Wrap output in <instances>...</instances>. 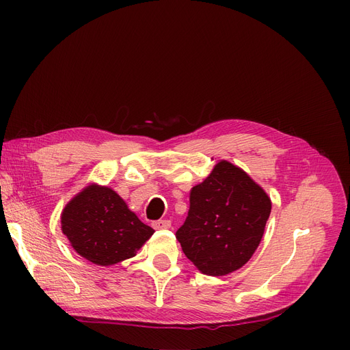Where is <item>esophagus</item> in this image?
<instances>
[{
	"label": "esophagus",
	"mask_w": 350,
	"mask_h": 350,
	"mask_svg": "<svg viewBox=\"0 0 350 350\" xmlns=\"http://www.w3.org/2000/svg\"><path fill=\"white\" fill-rule=\"evenodd\" d=\"M153 228L154 230H167L172 227L170 219H157V221H153Z\"/></svg>",
	"instance_id": "34e87169"
}]
</instances>
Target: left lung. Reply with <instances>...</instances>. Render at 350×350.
<instances>
[{"label":"left lung","mask_w":350,"mask_h":350,"mask_svg":"<svg viewBox=\"0 0 350 350\" xmlns=\"http://www.w3.org/2000/svg\"><path fill=\"white\" fill-rule=\"evenodd\" d=\"M271 206L261 186L221 160L191 189L189 215L176 238L201 272L223 277L245 265L258 248Z\"/></svg>","instance_id":"obj_1"}]
</instances>
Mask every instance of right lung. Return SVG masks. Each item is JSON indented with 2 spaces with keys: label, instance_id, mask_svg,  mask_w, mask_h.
Here are the masks:
<instances>
[{
  "label": "right lung",
  "instance_id": "obj_1",
  "mask_svg": "<svg viewBox=\"0 0 350 350\" xmlns=\"http://www.w3.org/2000/svg\"><path fill=\"white\" fill-rule=\"evenodd\" d=\"M61 224L72 248L102 267L132 258L154 232L116 191L98 185L85 187L69 201Z\"/></svg>",
  "mask_w": 350,
  "mask_h": 350
}]
</instances>
